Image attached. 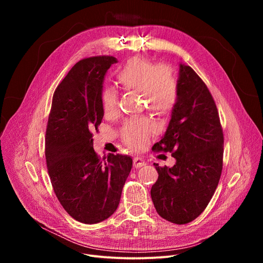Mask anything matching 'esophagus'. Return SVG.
Returning <instances> with one entry per match:
<instances>
[{"mask_svg":"<svg viewBox=\"0 0 263 263\" xmlns=\"http://www.w3.org/2000/svg\"><path fill=\"white\" fill-rule=\"evenodd\" d=\"M133 165L136 168H140V167L144 166V165H146V162L140 157H134L133 158Z\"/></svg>","mask_w":263,"mask_h":263,"instance_id":"34e87169","label":"esophagus"}]
</instances>
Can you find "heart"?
<instances>
[{
  "instance_id": "obj_1",
  "label": "heart",
  "mask_w": 263,
  "mask_h": 263,
  "mask_svg": "<svg viewBox=\"0 0 263 263\" xmlns=\"http://www.w3.org/2000/svg\"><path fill=\"white\" fill-rule=\"evenodd\" d=\"M116 80L122 89L141 92L144 102L158 113L170 110L178 97V85L171 66L155 65L144 58L129 60L116 72ZM101 105L107 117L118 113V95L112 88L101 93ZM155 131V124L147 117L129 119L122 128V141L133 150L143 149Z\"/></svg>"
}]
</instances>
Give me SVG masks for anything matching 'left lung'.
Wrapping results in <instances>:
<instances>
[{
  "label": "left lung",
  "instance_id": "obj_1",
  "mask_svg": "<svg viewBox=\"0 0 263 263\" xmlns=\"http://www.w3.org/2000/svg\"><path fill=\"white\" fill-rule=\"evenodd\" d=\"M172 119L154 153H171L173 167L154 164L159 178L151 198L159 215L183 225L210 202L223 170L224 134L213 97L190 66L180 64Z\"/></svg>",
  "mask_w": 263,
  "mask_h": 263
}]
</instances>
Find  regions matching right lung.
<instances>
[{"instance_id": "right-lung-1", "label": "right lung", "mask_w": 263, "mask_h": 263, "mask_svg": "<svg viewBox=\"0 0 263 263\" xmlns=\"http://www.w3.org/2000/svg\"><path fill=\"white\" fill-rule=\"evenodd\" d=\"M117 60L100 55L79 61L53 95L46 131L50 180L66 212L78 222L97 224L112 215L132 168L128 156H100L92 132L103 118L102 83Z\"/></svg>"}]
</instances>
